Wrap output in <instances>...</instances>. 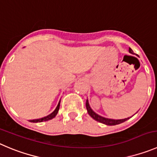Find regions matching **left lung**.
Segmentation results:
<instances>
[{
    "label": "left lung",
    "mask_w": 157,
    "mask_h": 157,
    "mask_svg": "<svg viewBox=\"0 0 157 157\" xmlns=\"http://www.w3.org/2000/svg\"><path fill=\"white\" fill-rule=\"evenodd\" d=\"M128 51H129L130 53L133 54V51L132 50L131 48H129ZM86 108H87V112H88V114L90 115V116L91 117V118H93L94 119L96 120V121H99V122H101V123H103V124H105V125H118V124H121V123L124 122V121H125L126 120H128V118H124V119L115 120V119H111V118H104V117L101 116V115H98L97 113H95L93 110L90 108V105H89L88 100L86 101Z\"/></svg>",
    "instance_id": "left-lung-1"
}]
</instances>
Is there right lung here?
Listing matches in <instances>:
<instances>
[{"instance_id":"add662e5","label":"right lung","mask_w":157,"mask_h":157,"mask_svg":"<svg viewBox=\"0 0 157 157\" xmlns=\"http://www.w3.org/2000/svg\"><path fill=\"white\" fill-rule=\"evenodd\" d=\"M59 105H60V101H59V102L58 105H57V107H56V108L55 109V111H54L53 112H52L50 115L44 117V118H39V119L30 120L29 121H31V122H42V121H49V120H50V119H52L53 118H55L56 115L57 113H58V111H59Z\"/></svg>"}]
</instances>
